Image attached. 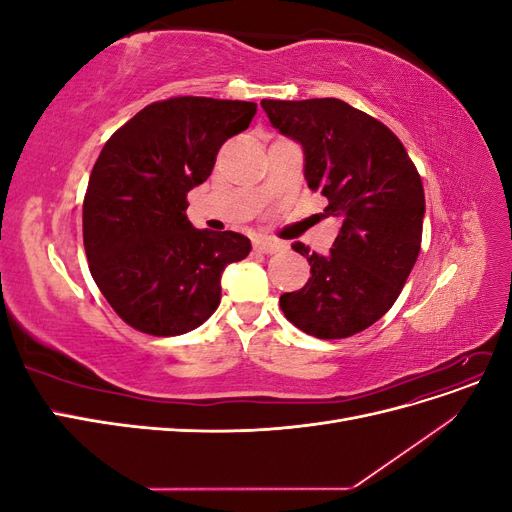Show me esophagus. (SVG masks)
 Returning a JSON list of instances; mask_svg holds the SVG:
<instances>
[{
    "label": "esophagus",
    "instance_id": "obj_1",
    "mask_svg": "<svg viewBox=\"0 0 512 512\" xmlns=\"http://www.w3.org/2000/svg\"><path fill=\"white\" fill-rule=\"evenodd\" d=\"M254 250L260 254H275V252L284 250V243L275 241V239H267V237H258V239H254Z\"/></svg>",
    "mask_w": 512,
    "mask_h": 512
}]
</instances>
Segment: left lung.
Wrapping results in <instances>:
<instances>
[{"mask_svg": "<svg viewBox=\"0 0 512 512\" xmlns=\"http://www.w3.org/2000/svg\"><path fill=\"white\" fill-rule=\"evenodd\" d=\"M273 128L301 143L305 179L342 220L327 256L303 243L312 277L284 292L280 307L294 327L342 339L380 320L404 288L421 252L425 192L406 147L382 121L344 100H262Z\"/></svg>", "mask_w": 512, "mask_h": 512, "instance_id": "8db88e82", "label": "left lung"}]
</instances>
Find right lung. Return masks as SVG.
<instances>
[{"mask_svg":"<svg viewBox=\"0 0 512 512\" xmlns=\"http://www.w3.org/2000/svg\"><path fill=\"white\" fill-rule=\"evenodd\" d=\"M254 102H153L108 138L83 200V243L104 299L132 329L170 337L200 327L222 299V271L252 243L190 224L188 192L220 147L250 126Z\"/></svg>","mask_w":512,"mask_h":512,"instance_id":"obj_1","label":"right lung"}]
</instances>
